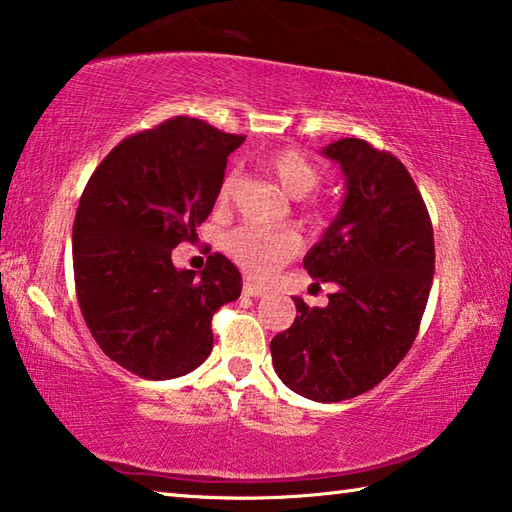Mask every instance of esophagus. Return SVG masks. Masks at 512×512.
Segmentation results:
<instances>
[{"label": "esophagus", "mask_w": 512, "mask_h": 512, "mask_svg": "<svg viewBox=\"0 0 512 512\" xmlns=\"http://www.w3.org/2000/svg\"><path fill=\"white\" fill-rule=\"evenodd\" d=\"M243 294H245V296H254V298H258V296H265V294H267V289H265V287H260V285H256V283H252V281H245V283H243Z\"/></svg>", "instance_id": "1"}]
</instances>
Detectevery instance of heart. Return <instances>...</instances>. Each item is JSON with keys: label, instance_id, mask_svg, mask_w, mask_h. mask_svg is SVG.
Here are the masks:
<instances>
[{"label": "heart", "instance_id": "1", "mask_svg": "<svg viewBox=\"0 0 512 512\" xmlns=\"http://www.w3.org/2000/svg\"><path fill=\"white\" fill-rule=\"evenodd\" d=\"M267 169L281 182V187L292 198H305L318 189L323 182V171L296 149H281L267 158ZM236 176L227 173L220 182L218 202L227 205L234 196ZM312 218H321L325 214L323 202H314L307 209ZM301 249V238L292 229H272L260 225H243L229 231L225 238V252L234 258V263L243 269L247 276L256 281H267L278 269L292 260Z\"/></svg>", "mask_w": 512, "mask_h": 512}]
</instances>
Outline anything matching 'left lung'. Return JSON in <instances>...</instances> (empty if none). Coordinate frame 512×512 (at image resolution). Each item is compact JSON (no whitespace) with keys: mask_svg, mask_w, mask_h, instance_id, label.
Instances as JSON below:
<instances>
[{"mask_svg":"<svg viewBox=\"0 0 512 512\" xmlns=\"http://www.w3.org/2000/svg\"><path fill=\"white\" fill-rule=\"evenodd\" d=\"M343 169L347 194L303 265L336 283L327 307L294 296L296 318L269 350L289 390L321 403L372 390L408 354L435 274L430 214L403 162L359 138L325 147Z\"/></svg>","mask_w":512,"mask_h":512,"instance_id":"8db88e82","label":"left lung"}]
</instances>
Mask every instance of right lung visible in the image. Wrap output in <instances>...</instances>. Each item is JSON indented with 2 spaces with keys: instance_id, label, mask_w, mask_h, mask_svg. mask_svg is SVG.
Segmentation results:
<instances>
[{
  "instance_id": "obj_1",
  "label": "right lung",
  "mask_w": 512,
  "mask_h": 512,
  "mask_svg": "<svg viewBox=\"0 0 512 512\" xmlns=\"http://www.w3.org/2000/svg\"><path fill=\"white\" fill-rule=\"evenodd\" d=\"M245 136L176 115L124 138L86 182L73 223L82 316L111 361L142 379L196 370L214 345L211 318L240 296V272L209 254L200 276L171 252L214 209L227 156Z\"/></svg>"
}]
</instances>
